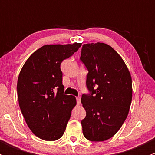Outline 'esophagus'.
I'll return each instance as SVG.
<instances>
[{"label": "esophagus", "mask_w": 155, "mask_h": 155, "mask_svg": "<svg viewBox=\"0 0 155 155\" xmlns=\"http://www.w3.org/2000/svg\"><path fill=\"white\" fill-rule=\"evenodd\" d=\"M76 101H77V105L81 104V97H76Z\"/></svg>", "instance_id": "obj_1"}]
</instances>
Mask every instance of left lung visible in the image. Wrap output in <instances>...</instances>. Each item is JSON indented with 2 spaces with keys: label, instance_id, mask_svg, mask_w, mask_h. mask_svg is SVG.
<instances>
[{
  "label": "left lung",
  "instance_id": "1",
  "mask_svg": "<svg viewBox=\"0 0 155 155\" xmlns=\"http://www.w3.org/2000/svg\"><path fill=\"white\" fill-rule=\"evenodd\" d=\"M80 59L89 71L86 83L92 92L81 99L87 113L81 122L84 136L104 141L118 132L128 115L133 95L130 73L120 55L104 43L84 44Z\"/></svg>",
  "mask_w": 155,
  "mask_h": 155
}]
</instances>
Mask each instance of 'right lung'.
Returning <instances> with one entry per match:
<instances>
[{"label":"right lung","mask_w":155,"mask_h":155,"mask_svg":"<svg viewBox=\"0 0 155 155\" xmlns=\"http://www.w3.org/2000/svg\"><path fill=\"white\" fill-rule=\"evenodd\" d=\"M81 46L76 42L44 45L21 69L17 80L19 108L28 127L41 139L56 140L65 132L76 99L63 94L60 64Z\"/></svg>","instance_id":"add662e5"}]
</instances>
